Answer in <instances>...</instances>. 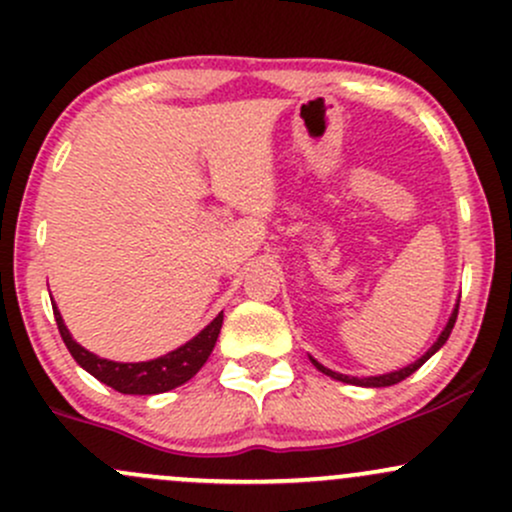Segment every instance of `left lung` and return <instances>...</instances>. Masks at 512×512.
Masks as SVG:
<instances>
[{
  "instance_id": "obj_1",
  "label": "left lung",
  "mask_w": 512,
  "mask_h": 512,
  "mask_svg": "<svg viewBox=\"0 0 512 512\" xmlns=\"http://www.w3.org/2000/svg\"><path fill=\"white\" fill-rule=\"evenodd\" d=\"M457 313H459V303H457V308H454L452 316H449V323L445 325V330H442V335H440V338H437L435 345H432L430 350L425 352V355L418 359V362L408 364V367L398 369V372H391V374H384V376H369V379H357V376H347V374H338V372H333V369H325L323 364H318L316 359H313V357H311V362H313V367L318 369V372H323V374L333 376V379H338V381H345V384H355V386H374V389H381V386H393V384H398V381L408 379V376H411L413 372H418V369L423 367V364L428 362V359H430L432 355H435V352L440 350L442 345H445L447 338H449V333H452V328H454V320H457Z\"/></svg>"
}]
</instances>
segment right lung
Here are the masks:
<instances>
[{
  "instance_id": "right-lung-1",
  "label": "right lung",
  "mask_w": 512,
  "mask_h": 512,
  "mask_svg": "<svg viewBox=\"0 0 512 512\" xmlns=\"http://www.w3.org/2000/svg\"><path fill=\"white\" fill-rule=\"evenodd\" d=\"M53 316L55 323H58L60 338H63L65 347L70 350V355L75 357V362L80 364L82 369H87L94 379H99L101 384L111 386V389H116L119 393H138V396H153V393H165L187 384V381L206 364L223 325V313H218L194 340H189L187 345L170 352V355L150 359V362L121 364L111 362V359H101L84 350L82 345H77V342L72 340L70 330L65 328L63 316H60V311L55 308V303Z\"/></svg>"
}]
</instances>
